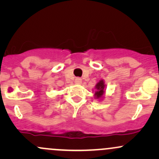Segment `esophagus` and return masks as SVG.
<instances>
[{
  "label": "esophagus",
  "instance_id": "obj_1",
  "mask_svg": "<svg viewBox=\"0 0 159 159\" xmlns=\"http://www.w3.org/2000/svg\"><path fill=\"white\" fill-rule=\"evenodd\" d=\"M75 83L76 84H81L82 83L81 79V78H75Z\"/></svg>",
  "mask_w": 159,
  "mask_h": 159
}]
</instances>
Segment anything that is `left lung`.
I'll return each instance as SVG.
<instances>
[{
    "mask_svg": "<svg viewBox=\"0 0 159 159\" xmlns=\"http://www.w3.org/2000/svg\"><path fill=\"white\" fill-rule=\"evenodd\" d=\"M105 85L104 80H100L96 84V85L95 86V88H96V92H95L94 96L96 99L102 100V99L104 94L105 93Z\"/></svg>",
    "mask_w": 159,
    "mask_h": 159,
    "instance_id": "left-lung-1",
    "label": "left lung"
}]
</instances>
